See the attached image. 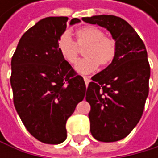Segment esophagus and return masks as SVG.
<instances>
[{
  "label": "esophagus",
  "instance_id": "34e87169",
  "mask_svg": "<svg viewBox=\"0 0 158 158\" xmlns=\"http://www.w3.org/2000/svg\"><path fill=\"white\" fill-rule=\"evenodd\" d=\"M83 80H84V81H85V84H86V85L91 81V80H90V77H83Z\"/></svg>",
  "mask_w": 158,
  "mask_h": 158
}]
</instances>
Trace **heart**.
I'll use <instances>...</instances> for the list:
<instances>
[{"label":"heart","mask_w":158,"mask_h":158,"mask_svg":"<svg viewBox=\"0 0 158 158\" xmlns=\"http://www.w3.org/2000/svg\"><path fill=\"white\" fill-rule=\"evenodd\" d=\"M77 42L80 47L86 46L83 50L84 59L80 60L75 70L81 74H90L101 66L109 65L117 55V44L114 40L105 37L99 28L87 25L76 31ZM70 33H62L57 41V47L65 61L74 64L78 57V47Z\"/></svg>","instance_id":"b5f03b06"}]
</instances>
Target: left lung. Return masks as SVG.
<instances>
[{"instance_id":"left-lung-1","label":"left lung","mask_w":158,"mask_h":158,"mask_svg":"<svg viewBox=\"0 0 158 158\" xmlns=\"http://www.w3.org/2000/svg\"><path fill=\"white\" fill-rule=\"evenodd\" d=\"M82 21L106 28L117 44L114 60L92 77L85 97L91 105V134L98 141L114 142L128 135L142 116L150 78L146 47L119 17L98 15Z\"/></svg>"}]
</instances>
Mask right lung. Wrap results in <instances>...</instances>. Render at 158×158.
Returning a JSON list of instances; mask_svg holds the SVG:
<instances>
[{"mask_svg": "<svg viewBox=\"0 0 158 158\" xmlns=\"http://www.w3.org/2000/svg\"><path fill=\"white\" fill-rule=\"evenodd\" d=\"M67 21V17H47L38 22L23 35L11 60L16 111L27 131L46 144L66 139V121L86 91L83 77L57 47ZM80 22L74 18L70 25Z\"/></svg>", "mask_w": 158, "mask_h": 158, "instance_id": "add662e5", "label": "right lung"}]
</instances>
